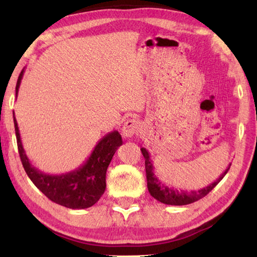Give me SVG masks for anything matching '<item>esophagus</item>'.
Returning a JSON list of instances; mask_svg holds the SVG:
<instances>
[{"instance_id":"esophagus-1","label":"esophagus","mask_w":257,"mask_h":257,"mask_svg":"<svg viewBox=\"0 0 257 257\" xmlns=\"http://www.w3.org/2000/svg\"><path fill=\"white\" fill-rule=\"evenodd\" d=\"M139 128H141V123H139L138 120L128 119L122 125L121 134H122V136L124 138H132L135 134H137L139 132Z\"/></svg>"}]
</instances>
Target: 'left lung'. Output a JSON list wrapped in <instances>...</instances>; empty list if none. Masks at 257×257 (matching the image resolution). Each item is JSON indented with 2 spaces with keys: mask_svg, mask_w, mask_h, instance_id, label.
Returning <instances> with one entry per match:
<instances>
[{
  "mask_svg": "<svg viewBox=\"0 0 257 257\" xmlns=\"http://www.w3.org/2000/svg\"><path fill=\"white\" fill-rule=\"evenodd\" d=\"M143 156L145 159V170H146V179H147V188L155 199L159 202L167 204V205H187V204H191L194 202L198 201L203 197H205L210 191L214 188V187L219 184V182L223 179V177L227 175L228 170L230 169V165L225 169L224 172H222L217 179L212 182L211 185L204 187L202 189L198 190H190L187 191L184 189H173L171 187H168L161 181L158 177H156L154 172L153 162L151 160V155L145 147L141 149Z\"/></svg>",
  "mask_w": 257,
  "mask_h": 257,
  "instance_id": "left-lung-1",
  "label": "left lung"
}]
</instances>
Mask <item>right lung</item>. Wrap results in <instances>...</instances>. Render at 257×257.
<instances>
[{
	"mask_svg": "<svg viewBox=\"0 0 257 257\" xmlns=\"http://www.w3.org/2000/svg\"><path fill=\"white\" fill-rule=\"evenodd\" d=\"M24 72L25 70L21 71L17 81L16 97L18 95ZM14 121L21 163L33 184L47 198L72 210L93 206L101 198L106 188L105 177L108 164L118 147L122 145V138L116 130L105 135L94 147L92 154L86 160V162L76 170L62 175H46L35 168L26 155L15 112Z\"/></svg>",
	"mask_w": 257,
	"mask_h": 257,
	"instance_id": "1",
	"label": "right lung"
}]
</instances>
